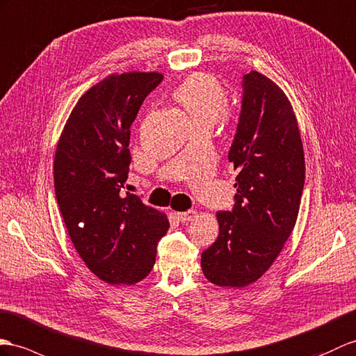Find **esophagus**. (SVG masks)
<instances>
[{"instance_id":"obj_1","label":"esophagus","mask_w":356,"mask_h":356,"mask_svg":"<svg viewBox=\"0 0 356 356\" xmlns=\"http://www.w3.org/2000/svg\"><path fill=\"white\" fill-rule=\"evenodd\" d=\"M177 218H178L179 222L187 223V222L193 220L196 218V213L193 210H187V211H183V213H177Z\"/></svg>"}]
</instances>
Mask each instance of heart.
Returning <instances> with one entry per match:
<instances>
[{"label":"heart","mask_w":356,"mask_h":356,"mask_svg":"<svg viewBox=\"0 0 356 356\" xmlns=\"http://www.w3.org/2000/svg\"><path fill=\"white\" fill-rule=\"evenodd\" d=\"M173 98L183 106L196 125H214L227 106V95L220 83L210 74H193L173 92Z\"/></svg>","instance_id":"b5f03b06"}]
</instances>
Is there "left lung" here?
<instances>
[{
    "label": "left lung",
    "mask_w": 356,
    "mask_h": 356,
    "mask_svg": "<svg viewBox=\"0 0 356 356\" xmlns=\"http://www.w3.org/2000/svg\"><path fill=\"white\" fill-rule=\"evenodd\" d=\"M241 108L228 160L237 170L231 211H218L219 236L205 249V278L246 287L273 264L298 219L305 159L291 104L267 76L241 80Z\"/></svg>",
    "instance_id": "obj_1"
}]
</instances>
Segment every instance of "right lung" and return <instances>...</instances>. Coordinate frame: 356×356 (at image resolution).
<instances>
[{
  "mask_svg": "<svg viewBox=\"0 0 356 356\" xmlns=\"http://www.w3.org/2000/svg\"><path fill=\"white\" fill-rule=\"evenodd\" d=\"M161 81L157 72L107 76L76 102L57 145L54 188L69 237L86 266L108 284L146 278L169 229L166 216L125 192L129 127Z\"/></svg>",
  "mask_w": 356,
  "mask_h": 356,
  "instance_id": "obj_1",
  "label": "right lung"
}]
</instances>
